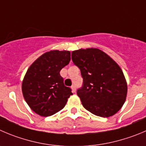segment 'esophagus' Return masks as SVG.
Returning a JSON list of instances; mask_svg holds the SVG:
<instances>
[{
  "mask_svg": "<svg viewBox=\"0 0 146 146\" xmlns=\"http://www.w3.org/2000/svg\"><path fill=\"white\" fill-rule=\"evenodd\" d=\"M72 92H76V86H75V84H73V85L72 86Z\"/></svg>",
  "mask_w": 146,
  "mask_h": 146,
  "instance_id": "esophagus-1",
  "label": "esophagus"
}]
</instances>
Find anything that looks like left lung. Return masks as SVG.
<instances>
[{
  "label": "left lung",
  "mask_w": 146,
  "mask_h": 146,
  "mask_svg": "<svg viewBox=\"0 0 146 146\" xmlns=\"http://www.w3.org/2000/svg\"><path fill=\"white\" fill-rule=\"evenodd\" d=\"M72 60L83 79L77 94L84 108L100 117L115 115L127 95V83L120 66L98 48L72 51Z\"/></svg>",
  "instance_id": "obj_1"
}]
</instances>
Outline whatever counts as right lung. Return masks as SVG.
Returning <instances> with one entry per match:
<instances>
[{
  "label": "right lung",
  "mask_w": 146,
  "mask_h": 146,
  "mask_svg": "<svg viewBox=\"0 0 146 146\" xmlns=\"http://www.w3.org/2000/svg\"><path fill=\"white\" fill-rule=\"evenodd\" d=\"M69 51H51L41 55L26 72L22 83L24 99L31 109L44 117L63 109L69 96L70 87L64 84L60 71L69 63Z\"/></svg>",
  "instance_id": "add662e5"
}]
</instances>
